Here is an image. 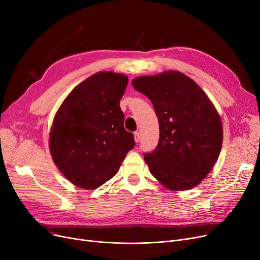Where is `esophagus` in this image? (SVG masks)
Masks as SVG:
<instances>
[{"instance_id": "esophagus-1", "label": "esophagus", "mask_w": 260, "mask_h": 260, "mask_svg": "<svg viewBox=\"0 0 260 260\" xmlns=\"http://www.w3.org/2000/svg\"><path fill=\"white\" fill-rule=\"evenodd\" d=\"M134 138H135V141L138 143V142L140 141V134H139L138 132H136V133L134 134Z\"/></svg>"}]
</instances>
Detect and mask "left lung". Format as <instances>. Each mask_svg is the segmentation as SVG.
I'll list each match as a JSON object with an SVG mask.
<instances>
[{
	"mask_svg": "<svg viewBox=\"0 0 260 260\" xmlns=\"http://www.w3.org/2000/svg\"><path fill=\"white\" fill-rule=\"evenodd\" d=\"M152 101L160 138L144 160L152 175L171 190L199 184L213 169L222 145V124L214 105L195 82L179 72L132 81Z\"/></svg>",
	"mask_w": 260,
	"mask_h": 260,
	"instance_id": "8db88e82",
	"label": "left lung"
}]
</instances>
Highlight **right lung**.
Here are the masks:
<instances>
[{
    "label": "right lung",
    "mask_w": 260,
    "mask_h": 260,
    "mask_svg": "<svg viewBox=\"0 0 260 260\" xmlns=\"http://www.w3.org/2000/svg\"><path fill=\"white\" fill-rule=\"evenodd\" d=\"M127 82L113 72L94 74L73 89L54 117L50 153L77 186L93 189L113 178L136 144L120 108Z\"/></svg>",
    "instance_id": "obj_1"
}]
</instances>
